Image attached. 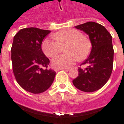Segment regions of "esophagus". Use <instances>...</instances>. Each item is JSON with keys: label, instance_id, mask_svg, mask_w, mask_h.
<instances>
[{"label": "esophagus", "instance_id": "1", "mask_svg": "<svg viewBox=\"0 0 124 124\" xmlns=\"http://www.w3.org/2000/svg\"><path fill=\"white\" fill-rule=\"evenodd\" d=\"M65 70L66 71H68L69 69H68V68H60V69H55V71H56V72H58V71H59V70Z\"/></svg>", "mask_w": 124, "mask_h": 124}]
</instances>
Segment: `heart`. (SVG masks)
I'll use <instances>...</instances> for the list:
<instances>
[{"mask_svg":"<svg viewBox=\"0 0 124 124\" xmlns=\"http://www.w3.org/2000/svg\"><path fill=\"white\" fill-rule=\"evenodd\" d=\"M56 40L46 38L42 42V50L47 56L54 57L65 48L67 53L57 56L52 61V66L56 68H66L72 66L77 59L82 61L90 52L91 45L82 34L73 29L64 30L54 35Z\"/></svg>","mask_w":124,"mask_h":124,"instance_id":"heart-1","label":"heart"}]
</instances>
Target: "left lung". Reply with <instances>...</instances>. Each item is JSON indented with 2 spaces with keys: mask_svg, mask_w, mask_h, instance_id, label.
<instances>
[{
  "mask_svg": "<svg viewBox=\"0 0 124 124\" xmlns=\"http://www.w3.org/2000/svg\"><path fill=\"white\" fill-rule=\"evenodd\" d=\"M88 34L91 41V52L82 64H87L85 69L79 68L78 76L73 84L86 92L96 91L106 84L112 74L114 62L112 37L104 26L88 22L75 26Z\"/></svg>",
  "mask_w": 124,
  "mask_h": 124,
  "instance_id": "8db88e82",
  "label": "left lung"
}]
</instances>
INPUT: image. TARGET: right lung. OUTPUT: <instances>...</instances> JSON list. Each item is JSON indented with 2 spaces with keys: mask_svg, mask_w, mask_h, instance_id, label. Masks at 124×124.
I'll list each match as a JSON object with an SVG mask.
<instances>
[{
  "mask_svg": "<svg viewBox=\"0 0 124 124\" xmlns=\"http://www.w3.org/2000/svg\"><path fill=\"white\" fill-rule=\"evenodd\" d=\"M50 32L31 27L21 29L14 36L11 48L13 73L18 84L31 93H40L48 90L56 74L47 68L50 60L41 47Z\"/></svg>",
  "mask_w": 124,
  "mask_h": 124,
  "instance_id": "right-lung-1",
  "label": "right lung"
}]
</instances>
